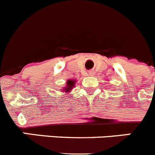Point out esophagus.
<instances>
[{"label":"esophagus","mask_w":155,"mask_h":155,"mask_svg":"<svg viewBox=\"0 0 155 155\" xmlns=\"http://www.w3.org/2000/svg\"><path fill=\"white\" fill-rule=\"evenodd\" d=\"M94 71H88V75H89V76H94Z\"/></svg>","instance_id":"esophagus-1"}]
</instances>
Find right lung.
<instances>
[{
	"label": "right lung",
	"mask_w": 155,
	"mask_h": 155,
	"mask_svg": "<svg viewBox=\"0 0 155 155\" xmlns=\"http://www.w3.org/2000/svg\"><path fill=\"white\" fill-rule=\"evenodd\" d=\"M74 84H75V80H68V81H67V85H66V87H64V91H65V92H69L71 90H72V88H73V87H74Z\"/></svg>",
	"instance_id": "obj_1"
}]
</instances>
